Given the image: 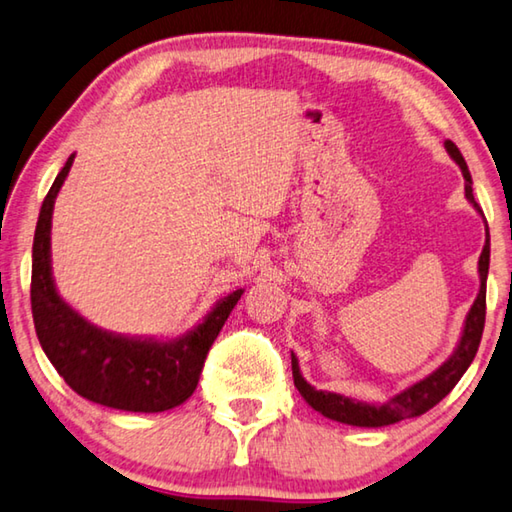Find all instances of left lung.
<instances>
[{"instance_id": "left-lung-1", "label": "left lung", "mask_w": 512, "mask_h": 512, "mask_svg": "<svg viewBox=\"0 0 512 512\" xmlns=\"http://www.w3.org/2000/svg\"><path fill=\"white\" fill-rule=\"evenodd\" d=\"M445 149L460 167V172H463L467 201L474 206V211L483 217L481 206L476 204L474 199L472 174L467 170L463 154L458 152V147L451 140H445ZM488 270H490V233H488V222H485V245L479 256V279H481L479 295H476L474 304L465 317L463 333H460V340L454 349V354H451L440 367H435L429 376L410 383L408 388L397 392L395 397L383 401V404H367V401L338 395V392L315 390L313 385L304 379V374H301L297 356L290 354L292 379H295V388L299 390V395L306 399L308 406L317 410V413H322L324 417H329V420L340 422V424H351V426H367V429H379V426L397 424L401 420H408V417L424 415L426 410L433 408L438 401L445 399L449 392L454 390V385L460 381V376L467 372V367L472 365L476 351H479V342H481L483 324H485V283H488Z\"/></svg>"}]
</instances>
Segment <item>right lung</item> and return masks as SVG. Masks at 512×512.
<instances>
[{"label":"right lung","mask_w":512,"mask_h":512,"mask_svg":"<svg viewBox=\"0 0 512 512\" xmlns=\"http://www.w3.org/2000/svg\"><path fill=\"white\" fill-rule=\"evenodd\" d=\"M67 158L40 208L31 251V311L40 347L83 399L129 413H163L197 388L208 349L245 290L215 301L204 320L179 338L122 335L90 324L58 295L52 274V215L70 174Z\"/></svg>","instance_id":"add662e5"}]
</instances>
